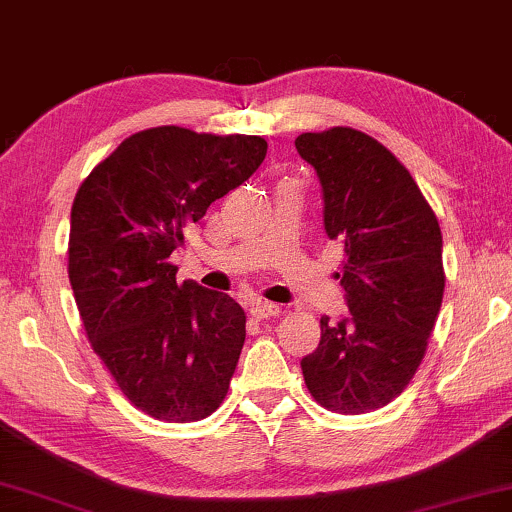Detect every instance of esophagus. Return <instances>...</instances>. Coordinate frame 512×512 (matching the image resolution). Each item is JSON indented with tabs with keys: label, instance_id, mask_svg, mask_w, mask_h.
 Instances as JSON below:
<instances>
[{
	"label": "esophagus",
	"instance_id": "esophagus-1",
	"mask_svg": "<svg viewBox=\"0 0 512 512\" xmlns=\"http://www.w3.org/2000/svg\"><path fill=\"white\" fill-rule=\"evenodd\" d=\"M278 313H281V309H278V306L271 304V302H257V304L250 306V316L255 320L274 318V316H278Z\"/></svg>",
	"mask_w": 512,
	"mask_h": 512
}]
</instances>
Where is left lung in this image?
<instances>
[{"label":"left lung","mask_w":512,"mask_h":512,"mask_svg":"<svg viewBox=\"0 0 512 512\" xmlns=\"http://www.w3.org/2000/svg\"><path fill=\"white\" fill-rule=\"evenodd\" d=\"M299 156L316 168L325 231L344 243L342 285L351 318H320L318 349L302 358L320 407L365 414L405 391L438 320L445 269L433 208L403 163L363 131L302 133Z\"/></svg>","instance_id":"8db88e82"}]
</instances>
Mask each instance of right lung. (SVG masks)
Returning <instances> with one entry per match:
<instances>
[{
  "label": "right lung",
  "instance_id": "1",
  "mask_svg": "<svg viewBox=\"0 0 512 512\" xmlns=\"http://www.w3.org/2000/svg\"><path fill=\"white\" fill-rule=\"evenodd\" d=\"M267 156L260 135L180 126L133 133L72 203L67 274L93 351L131 405L168 424L222 405L245 342V311L224 292L177 283L185 227L243 185Z\"/></svg>",
  "mask_w": 512,
  "mask_h": 512
}]
</instances>
